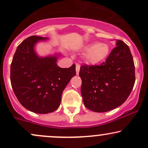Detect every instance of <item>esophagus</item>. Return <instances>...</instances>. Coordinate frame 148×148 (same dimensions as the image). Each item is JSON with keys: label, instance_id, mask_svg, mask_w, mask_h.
Wrapping results in <instances>:
<instances>
[{"label": "esophagus", "instance_id": "esophagus-1", "mask_svg": "<svg viewBox=\"0 0 148 148\" xmlns=\"http://www.w3.org/2000/svg\"><path fill=\"white\" fill-rule=\"evenodd\" d=\"M80 67H81V66H80L79 64L76 63V74H79V70H80Z\"/></svg>", "mask_w": 148, "mask_h": 148}]
</instances>
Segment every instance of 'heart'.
<instances>
[{"mask_svg":"<svg viewBox=\"0 0 148 148\" xmlns=\"http://www.w3.org/2000/svg\"><path fill=\"white\" fill-rule=\"evenodd\" d=\"M87 49L83 59L86 63L89 64H97L103 62L108 56L110 47L105 43H92L86 47Z\"/></svg>","mask_w":148,"mask_h":148,"instance_id":"obj_1","label":"heart"}]
</instances>
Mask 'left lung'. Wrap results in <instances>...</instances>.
Listing matches in <instances>:
<instances>
[{
    "mask_svg": "<svg viewBox=\"0 0 148 148\" xmlns=\"http://www.w3.org/2000/svg\"><path fill=\"white\" fill-rule=\"evenodd\" d=\"M81 92L85 106L102 113L126 101L135 83V66L130 49L117 40L116 47L100 65L81 66Z\"/></svg>",
    "mask_w": 148,
    "mask_h": 148,
    "instance_id": "1",
    "label": "left lung"
}]
</instances>
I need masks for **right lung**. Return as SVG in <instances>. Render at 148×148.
<instances>
[{
  "label": "right lung",
  "mask_w": 148,
  "mask_h": 148,
  "mask_svg": "<svg viewBox=\"0 0 148 148\" xmlns=\"http://www.w3.org/2000/svg\"><path fill=\"white\" fill-rule=\"evenodd\" d=\"M47 37L31 36L18 46L10 67V81L15 95L26 109L36 113H51L60 104L61 96L76 75L75 64L69 68L57 65L58 57H39L35 45Z\"/></svg>",
  "instance_id": "right-lung-1"
}]
</instances>
